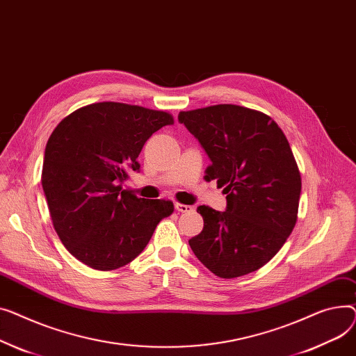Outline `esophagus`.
Instances as JSON below:
<instances>
[{
	"label": "esophagus",
	"instance_id": "obj_1",
	"mask_svg": "<svg viewBox=\"0 0 356 356\" xmlns=\"http://www.w3.org/2000/svg\"><path fill=\"white\" fill-rule=\"evenodd\" d=\"M175 210L178 213H190L194 210V207L191 205H185V204H181V202H175Z\"/></svg>",
	"mask_w": 356,
	"mask_h": 356
}]
</instances>
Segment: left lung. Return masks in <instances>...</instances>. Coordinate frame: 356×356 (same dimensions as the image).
Listing matches in <instances>:
<instances>
[{
	"instance_id": "left-lung-1",
	"label": "left lung",
	"mask_w": 356,
	"mask_h": 356,
	"mask_svg": "<svg viewBox=\"0 0 356 356\" xmlns=\"http://www.w3.org/2000/svg\"><path fill=\"white\" fill-rule=\"evenodd\" d=\"M211 165L205 181L217 179L227 210L200 205L202 232L190 241L197 259L218 277L259 270L276 256L298 221L302 178L279 124L263 112L214 104L179 112Z\"/></svg>"
}]
</instances>
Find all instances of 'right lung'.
<instances>
[{"label": "right lung", "instance_id": "1", "mask_svg": "<svg viewBox=\"0 0 356 356\" xmlns=\"http://www.w3.org/2000/svg\"><path fill=\"white\" fill-rule=\"evenodd\" d=\"M168 112L100 102L63 119L49 138L41 172L53 227L69 253L108 271L138 257L158 222L174 213L170 200L122 190L154 132L172 124Z\"/></svg>", "mask_w": 356, "mask_h": 356}]
</instances>
